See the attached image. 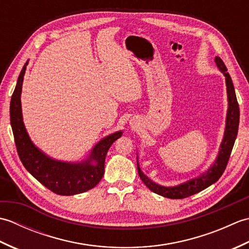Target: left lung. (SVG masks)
Instances as JSON below:
<instances>
[{
  "mask_svg": "<svg viewBox=\"0 0 249 249\" xmlns=\"http://www.w3.org/2000/svg\"><path fill=\"white\" fill-rule=\"evenodd\" d=\"M216 65L219 68L221 72H224L226 77V86H227V94H228V112H227L226 119V129L224 139L221 141L220 149L218 156L214 161L213 166L211 167L208 171L201 174L200 177L189 179L183 184L177 185V186H161L158 185L147 178L143 172L141 171L138 163V173L142 179V182L145 184V186L152 190L153 193L160 195L162 197L170 198V199H184L189 196L197 194L201 190L205 189L206 187L217 182L219 178L223 176L227 163L229 161V157L233 149L234 142L236 139L237 130H239L240 123V108L237 104L236 95L234 91L233 83H232L231 77L227 71V67L223 60L219 56L215 57Z\"/></svg>",
  "mask_w": 249,
  "mask_h": 249,
  "instance_id": "1",
  "label": "left lung"
}]
</instances>
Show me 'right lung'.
I'll return each instance as SVG.
<instances>
[{"instance_id":"1","label":"right lung","mask_w":249,"mask_h":249,"mask_svg":"<svg viewBox=\"0 0 249 249\" xmlns=\"http://www.w3.org/2000/svg\"><path fill=\"white\" fill-rule=\"evenodd\" d=\"M26 65L28 62L20 72L9 108L10 124L21 162L37 181L54 194L71 196L92 189L104 177L105 160L108 150L123 133L116 131L105 137L93 147L89 160L82 162L54 160L44 154L31 141L22 120L20 96Z\"/></svg>"}]
</instances>
